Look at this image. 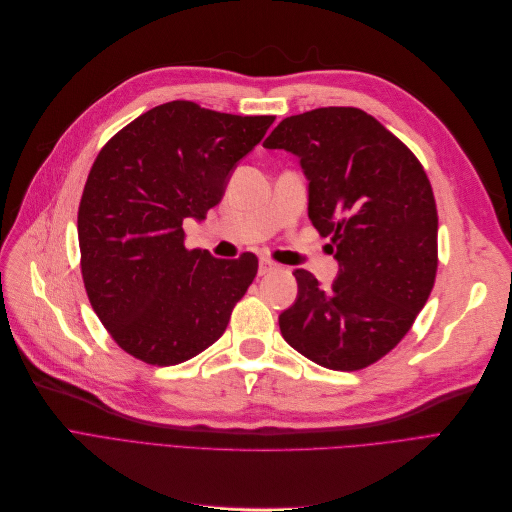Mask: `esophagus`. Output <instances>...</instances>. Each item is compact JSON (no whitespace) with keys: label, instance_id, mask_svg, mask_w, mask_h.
Instances as JSON below:
<instances>
[{"label":"esophagus","instance_id":"obj_1","mask_svg":"<svg viewBox=\"0 0 512 512\" xmlns=\"http://www.w3.org/2000/svg\"><path fill=\"white\" fill-rule=\"evenodd\" d=\"M277 269H279V264L273 262L271 258H260V262H258V275H269V273H273Z\"/></svg>","mask_w":512,"mask_h":512}]
</instances>
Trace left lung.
<instances>
[{
  "label": "left lung",
  "instance_id": "1",
  "mask_svg": "<svg viewBox=\"0 0 512 512\" xmlns=\"http://www.w3.org/2000/svg\"><path fill=\"white\" fill-rule=\"evenodd\" d=\"M264 148L300 158L308 218L339 262L329 289L294 273L298 300L279 316L285 342L325 369L369 367L402 342L435 283L437 208L425 168L352 106L287 116Z\"/></svg>",
  "mask_w": 512,
  "mask_h": 512
}]
</instances>
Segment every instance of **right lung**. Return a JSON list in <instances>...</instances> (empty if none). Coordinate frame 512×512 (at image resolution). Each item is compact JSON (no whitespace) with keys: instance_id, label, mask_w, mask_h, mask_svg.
Segmentation results:
<instances>
[{"instance_id":"right-lung-1","label":"right lung","mask_w":512,"mask_h":512,"mask_svg":"<svg viewBox=\"0 0 512 512\" xmlns=\"http://www.w3.org/2000/svg\"><path fill=\"white\" fill-rule=\"evenodd\" d=\"M273 123L175 100L137 116L97 154L79 204L81 275L127 354L170 367L225 333L258 258L187 250L183 221L221 202L233 166Z\"/></svg>"}]
</instances>
